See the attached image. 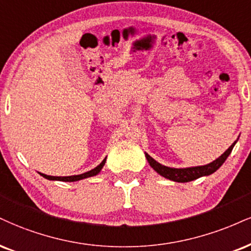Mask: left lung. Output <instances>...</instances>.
I'll list each match as a JSON object with an SVG mask.
<instances>
[{
  "label": "left lung",
  "instance_id": "left-lung-1",
  "mask_svg": "<svg viewBox=\"0 0 251 251\" xmlns=\"http://www.w3.org/2000/svg\"><path fill=\"white\" fill-rule=\"evenodd\" d=\"M237 141V140H236ZM231 145L229 149L226 151L223 154L217 158L216 160H214L213 162L210 164L204 165V166H196V167H188V168H171L167 167V166H164L161 164H159L158 161H155L152 156H150L147 153H145L146 155L147 161L151 167L154 170L156 173H159L161 176L166 177V179H170L172 181H175V182H189V181H193L195 179H199V177L204 176V175H210L213 174L214 172H216L220 167L223 165V162L227 160L229 154L231 153L232 149H234L235 144Z\"/></svg>",
  "mask_w": 251,
  "mask_h": 251
}]
</instances>
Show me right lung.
I'll return each mask as SVG.
<instances>
[{"label":"right lung","instance_id":"obj_1","mask_svg":"<svg viewBox=\"0 0 251 251\" xmlns=\"http://www.w3.org/2000/svg\"><path fill=\"white\" fill-rule=\"evenodd\" d=\"M105 161H106V158L102 160L100 164L97 166L96 168H93V170L86 172V173L79 174V175H71V176H51V175H47V174H43V173H39V174H41L42 176L45 177V179H48V180H58V181H66V182H74V181L86 179V177H90V176H95V175L98 174L99 172L101 171V168L104 167Z\"/></svg>","mask_w":251,"mask_h":251}]
</instances>
